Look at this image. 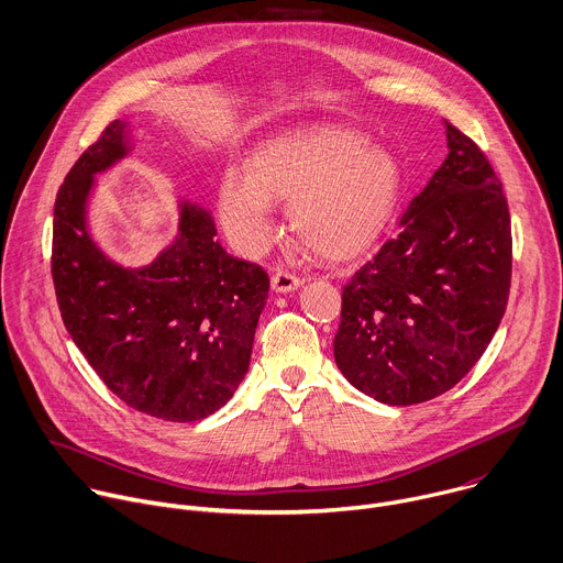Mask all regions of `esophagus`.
Wrapping results in <instances>:
<instances>
[{"mask_svg": "<svg viewBox=\"0 0 563 563\" xmlns=\"http://www.w3.org/2000/svg\"><path fill=\"white\" fill-rule=\"evenodd\" d=\"M300 285H302V280H300L296 274H289V272H285V269H278V272H274V276H272V289H274L276 294L296 291Z\"/></svg>", "mask_w": 563, "mask_h": 563, "instance_id": "1", "label": "esophagus"}]
</instances>
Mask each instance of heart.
Instances as JSON below:
<instances>
[{"mask_svg":"<svg viewBox=\"0 0 563 563\" xmlns=\"http://www.w3.org/2000/svg\"><path fill=\"white\" fill-rule=\"evenodd\" d=\"M402 192L400 161L355 130L318 125L252 150L245 174L219 178V214L230 239L261 252L274 236V201H287L291 234L327 261L362 254L387 228Z\"/></svg>","mask_w":563,"mask_h":563,"instance_id":"obj_1","label":"heart"}]
</instances>
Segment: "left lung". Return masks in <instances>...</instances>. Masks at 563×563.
Returning <instances> with one entry per match:
<instances>
[{
    "label": "left lung",
    "mask_w": 563,
    "mask_h": 563,
    "mask_svg": "<svg viewBox=\"0 0 563 563\" xmlns=\"http://www.w3.org/2000/svg\"><path fill=\"white\" fill-rule=\"evenodd\" d=\"M449 156L409 203L396 239L342 289L333 355L364 396L409 407L453 389L508 302L512 241L501 183L444 121Z\"/></svg>",
    "instance_id": "left-lung-1"
}]
</instances>
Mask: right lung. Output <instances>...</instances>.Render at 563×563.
Here are the masks:
<instances>
[{
    "mask_svg": "<svg viewBox=\"0 0 563 563\" xmlns=\"http://www.w3.org/2000/svg\"><path fill=\"white\" fill-rule=\"evenodd\" d=\"M132 154L130 125L117 119L59 187L57 302L73 342L119 400L167 422H197L243 383L269 278L228 254L212 212L183 197L176 234L150 263L114 261L90 230V210L97 176Z\"/></svg>",
    "mask_w": 563,
    "mask_h": 563,
    "instance_id": "right-lung-1",
    "label": "right lung"
}]
</instances>
